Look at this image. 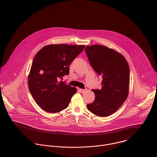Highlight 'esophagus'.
Listing matches in <instances>:
<instances>
[{
	"mask_svg": "<svg viewBox=\"0 0 157 157\" xmlns=\"http://www.w3.org/2000/svg\"><path fill=\"white\" fill-rule=\"evenodd\" d=\"M79 92H81V93H83V92H85L86 91V90H83V89H79Z\"/></svg>",
	"mask_w": 157,
	"mask_h": 157,
	"instance_id": "34e87169",
	"label": "esophagus"
}]
</instances>
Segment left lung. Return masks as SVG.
<instances>
[{"label": "left lung", "mask_w": 157, "mask_h": 157, "mask_svg": "<svg viewBox=\"0 0 157 157\" xmlns=\"http://www.w3.org/2000/svg\"><path fill=\"white\" fill-rule=\"evenodd\" d=\"M85 52L92 67L102 77V88L92 90L95 99L87 105V108L98 117L109 116L118 110L128 97V63L122 54L102 45L87 46Z\"/></svg>", "instance_id": "8db88e82"}]
</instances>
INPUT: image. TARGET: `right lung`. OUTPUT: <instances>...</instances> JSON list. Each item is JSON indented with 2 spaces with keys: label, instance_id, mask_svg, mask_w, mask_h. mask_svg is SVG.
Listing matches in <instances>:
<instances>
[{
  "label": "right lung",
  "instance_id": "obj_1",
  "mask_svg": "<svg viewBox=\"0 0 157 157\" xmlns=\"http://www.w3.org/2000/svg\"><path fill=\"white\" fill-rule=\"evenodd\" d=\"M85 46L51 44L35 55L28 75V85L33 99L43 110L56 113L68 106L77 89L59 80L69 75V66Z\"/></svg>",
  "mask_w": 157,
  "mask_h": 157
}]
</instances>
